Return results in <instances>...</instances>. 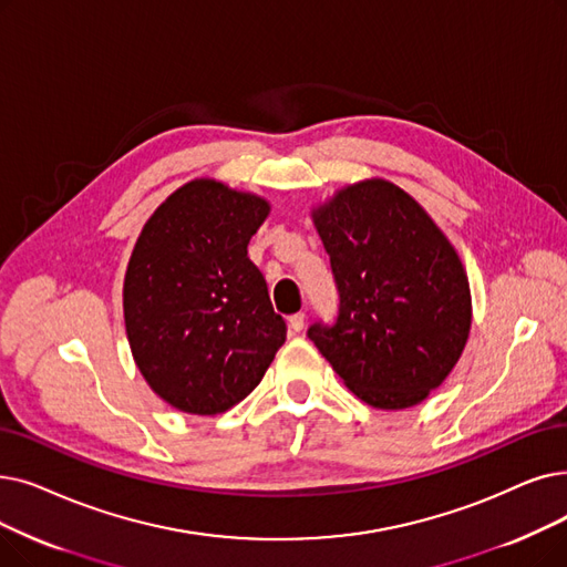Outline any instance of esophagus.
<instances>
[{
    "instance_id": "1",
    "label": "esophagus",
    "mask_w": 567,
    "mask_h": 567,
    "mask_svg": "<svg viewBox=\"0 0 567 567\" xmlns=\"http://www.w3.org/2000/svg\"><path fill=\"white\" fill-rule=\"evenodd\" d=\"M303 327H306V312H297V315L289 317V329L293 333H299Z\"/></svg>"
}]
</instances>
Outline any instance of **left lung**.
I'll list each match as a JSON object with an SVG mask.
<instances>
[{
  "label": "left lung",
  "mask_w": 567,
  "mask_h": 567,
  "mask_svg": "<svg viewBox=\"0 0 567 567\" xmlns=\"http://www.w3.org/2000/svg\"><path fill=\"white\" fill-rule=\"evenodd\" d=\"M338 287L333 324L308 338L361 401L422 403L458 361L471 331V287L458 255L410 194L386 181L338 192L315 213Z\"/></svg>",
  "instance_id": "left-lung-1"
}]
</instances>
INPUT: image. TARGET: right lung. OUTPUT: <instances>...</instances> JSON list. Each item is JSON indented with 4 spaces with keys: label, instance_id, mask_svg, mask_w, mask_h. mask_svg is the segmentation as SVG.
<instances>
[{
    "label": "right lung",
    "instance_id": "obj_1",
    "mask_svg": "<svg viewBox=\"0 0 567 567\" xmlns=\"http://www.w3.org/2000/svg\"><path fill=\"white\" fill-rule=\"evenodd\" d=\"M268 215L259 196L192 181L147 219L125 276L132 354L159 399L217 414L261 382L287 338L248 243Z\"/></svg>",
    "mask_w": 567,
    "mask_h": 567
}]
</instances>
